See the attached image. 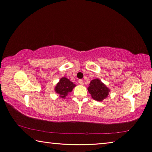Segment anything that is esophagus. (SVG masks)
<instances>
[{
	"label": "esophagus",
	"mask_w": 152,
	"mask_h": 152,
	"mask_svg": "<svg viewBox=\"0 0 152 152\" xmlns=\"http://www.w3.org/2000/svg\"><path fill=\"white\" fill-rule=\"evenodd\" d=\"M79 83L80 84V85H83L84 84V80H82V79H80L79 80Z\"/></svg>",
	"instance_id": "34e87169"
}]
</instances>
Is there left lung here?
Wrapping results in <instances>:
<instances>
[{"label": "left lung", "instance_id": "obj_1", "mask_svg": "<svg viewBox=\"0 0 152 152\" xmlns=\"http://www.w3.org/2000/svg\"><path fill=\"white\" fill-rule=\"evenodd\" d=\"M91 97L98 102H102L107 98L110 89L98 79H95L90 82L89 86L87 88Z\"/></svg>", "mask_w": 152, "mask_h": 152}]
</instances>
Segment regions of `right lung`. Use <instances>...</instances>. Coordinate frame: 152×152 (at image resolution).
I'll return each mask as SVG.
<instances>
[{
  "label": "right lung",
  "instance_id": "obj_1",
  "mask_svg": "<svg viewBox=\"0 0 152 152\" xmlns=\"http://www.w3.org/2000/svg\"><path fill=\"white\" fill-rule=\"evenodd\" d=\"M75 86L76 85L71 82L70 79H67L66 77H62L55 86L54 91L59 95V97L65 98Z\"/></svg>",
  "mask_w": 152,
  "mask_h": 152
}]
</instances>
